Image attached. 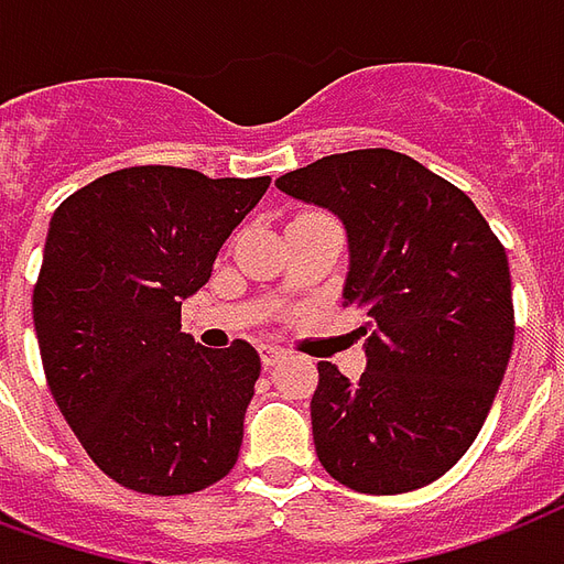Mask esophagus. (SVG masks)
Returning <instances> with one entry per match:
<instances>
[{
    "instance_id": "1",
    "label": "esophagus",
    "mask_w": 564,
    "mask_h": 564,
    "mask_svg": "<svg viewBox=\"0 0 564 564\" xmlns=\"http://www.w3.org/2000/svg\"><path fill=\"white\" fill-rule=\"evenodd\" d=\"M285 357H288L285 348H279V345H261V364H264V369L279 367Z\"/></svg>"
}]
</instances>
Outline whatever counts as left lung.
Listing matches in <instances>:
<instances>
[{"mask_svg":"<svg viewBox=\"0 0 564 564\" xmlns=\"http://www.w3.org/2000/svg\"><path fill=\"white\" fill-rule=\"evenodd\" d=\"M276 186L343 221V303L367 318L364 376L318 364L315 454L369 496L433 484L471 447L508 369V254L466 192L402 152H336Z\"/></svg>","mask_w":564,"mask_h":564,"instance_id":"8db88e82","label":"left lung"}]
</instances>
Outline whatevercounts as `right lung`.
Listing matches in <instances>:
<instances>
[{
	"label": "right lung",
	"instance_id": "right-lung-1",
	"mask_svg": "<svg viewBox=\"0 0 564 564\" xmlns=\"http://www.w3.org/2000/svg\"><path fill=\"white\" fill-rule=\"evenodd\" d=\"M267 186L143 164L53 213L32 294L44 376L86 454L129 490L186 496L237 463L261 357L242 339L195 345L180 310Z\"/></svg>",
	"mask_w": 564,
	"mask_h": 564
}]
</instances>
